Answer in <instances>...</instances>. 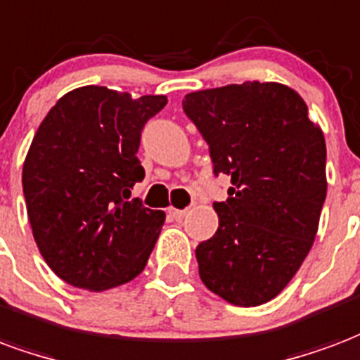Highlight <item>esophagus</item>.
<instances>
[{
  "instance_id": "obj_1",
  "label": "esophagus",
  "mask_w": 360,
  "mask_h": 360,
  "mask_svg": "<svg viewBox=\"0 0 360 360\" xmlns=\"http://www.w3.org/2000/svg\"><path fill=\"white\" fill-rule=\"evenodd\" d=\"M167 214L172 215L173 219H183V217L187 215V210H175V207H169Z\"/></svg>"
}]
</instances>
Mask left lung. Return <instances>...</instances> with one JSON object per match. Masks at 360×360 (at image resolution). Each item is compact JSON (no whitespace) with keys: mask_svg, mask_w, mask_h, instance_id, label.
Masks as SVG:
<instances>
[{"mask_svg":"<svg viewBox=\"0 0 360 360\" xmlns=\"http://www.w3.org/2000/svg\"><path fill=\"white\" fill-rule=\"evenodd\" d=\"M183 110L229 175L219 227L196 248L202 282L255 307L286 288L313 246L326 198V143L288 85L244 82L185 95Z\"/></svg>","mask_w":360,"mask_h":360,"instance_id":"left-lung-1","label":"left lung"}]
</instances>
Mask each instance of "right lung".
Masks as SVG:
<instances>
[{"label":"right lung","mask_w":360,"mask_h":360,"mask_svg":"<svg viewBox=\"0 0 360 360\" xmlns=\"http://www.w3.org/2000/svg\"><path fill=\"white\" fill-rule=\"evenodd\" d=\"M166 105L85 85L39 124L22 166L26 212L39 254L72 286L103 292L143 273L166 214L129 196L145 179L141 131Z\"/></svg>","instance_id":"1"}]
</instances>
